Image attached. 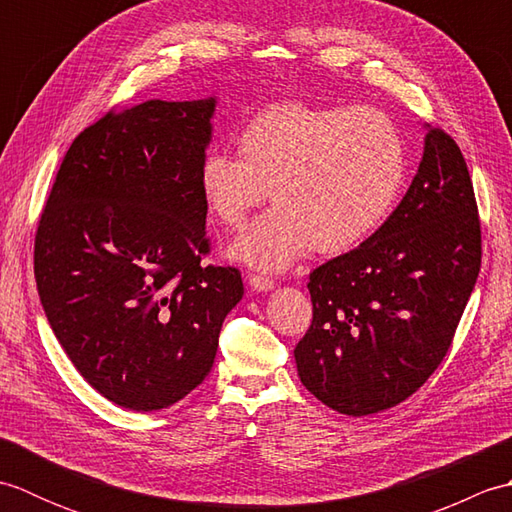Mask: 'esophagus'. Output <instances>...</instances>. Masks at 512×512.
<instances>
[{"label": "esophagus", "instance_id": "1", "mask_svg": "<svg viewBox=\"0 0 512 512\" xmlns=\"http://www.w3.org/2000/svg\"><path fill=\"white\" fill-rule=\"evenodd\" d=\"M248 284H250V288L257 290V292H268V290L275 288V281L266 277V275H250Z\"/></svg>", "mask_w": 512, "mask_h": 512}]
</instances>
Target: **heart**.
Listing matches in <instances>:
<instances>
[{
  "label": "heart",
  "mask_w": 512,
  "mask_h": 512,
  "mask_svg": "<svg viewBox=\"0 0 512 512\" xmlns=\"http://www.w3.org/2000/svg\"><path fill=\"white\" fill-rule=\"evenodd\" d=\"M239 156L211 151L200 189L211 215L242 226L273 189L275 211L248 226L233 255L286 270L308 253H345L383 224L407 180V145L387 114L363 105L286 101L248 118Z\"/></svg>",
  "instance_id": "1"
}]
</instances>
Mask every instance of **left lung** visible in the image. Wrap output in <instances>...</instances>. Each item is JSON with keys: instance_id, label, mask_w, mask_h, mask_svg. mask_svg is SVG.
Masks as SVG:
<instances>
[{"instance_id": "8db88e82", "label": "left lung", "mask_w": 512, "mask_h": 512, "mask_svg": "<svg viewBox=\"0 0 512 512\" xmlns=\"http://www.w3.org/2000/svg\"><path fill=\"white\" fill-rule=\"evenodd\" d=\"M482 264L473 182L458 143L431 129L409 191L361 246L310 273L301 383L345 416L418 391L447 356Z\"/></svg>"}]
</instances>
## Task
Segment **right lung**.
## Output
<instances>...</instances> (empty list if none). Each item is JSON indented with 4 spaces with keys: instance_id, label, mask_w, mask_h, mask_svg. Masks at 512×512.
Here are the masks:
<instances>
[{
    "instance_id": "1",
    "label": "right lung",
    "mask_w": 512,
    "mask_h": 512,
    "mask_svg": "<svg viewBox=\"0 0 512 512\" xmlns=\"http://www.w3.org/2000/svg\"><path fill=\"white\" fill-rule=\"evenodd\" d=\"M215 99L110 110L74 138L35 235L50 328L79 374L132 411L165 409L211 372L244 295L211 253L200 189Z\"/></svg>"
}]
</instances>
